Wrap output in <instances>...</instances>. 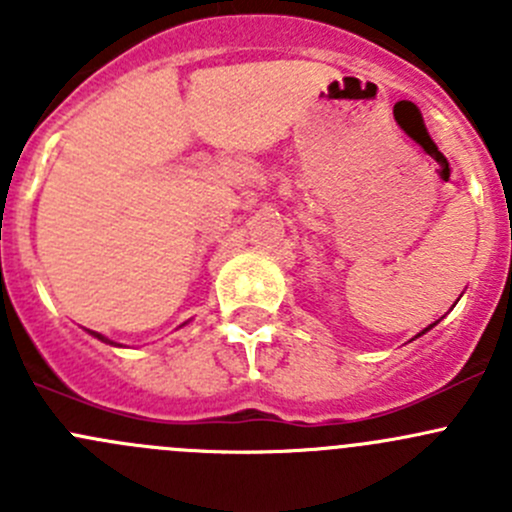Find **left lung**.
<instances>
[{
  "label": "left lung",
  "instance_id": "1",
  "mask_svg": "<svg viewBox=\"0 0 512 512\" xmlns=\"http://www.w3.org/2000/svg\"><path fill=\"white\" fill-rule=\"evenodd\" d=\"M431 327H433V324H431ZM431 327H426V329H423V332H421V334H426V332H428V329H431ZM421 334H416V337H421Z\"/></svg>",
  "mask_w": 512,
  "mask_h": 512
}]
</instances>
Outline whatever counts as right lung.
I'll list each match as a JSON object with an SVG mask.
<instances>
[{"mask_svg": "<svg viewBox=\"0 0 512 512\" xmlns=\"http://www.w3.org/2000/svg\"><path fill=\"white\" fill-rule=\"evenodd\" d=\"M185 324H188V322H185ZM180 327H183V324H180ZM86 332H89V334H91V337H96V339H98V342H103V344H111V347H121V344L111 342V339H108V337H103V334H98V332H91V329H86Z\"/></svg>", "mask_w": 512, "mask_h": 512, "instance_id": "1", "label": "right lung"}]
</instances>
